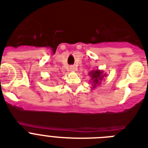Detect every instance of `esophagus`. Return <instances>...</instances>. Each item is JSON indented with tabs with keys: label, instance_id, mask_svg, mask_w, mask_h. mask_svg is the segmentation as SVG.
I'll list each match as a JSON object with an SVG mask.
<instances>
[{
	"label": "esophagus",
	"instance_id": "1",
	"mask_svg": "<svg viewBox=\"0 0 148 148\" xmlns=\"http://www.w3.org/2000/svg\"><path fill=\"white\" fill-rule=\"evenodd\" d=\"M70 70H71V71H77V67H71V68H70Z\"/></svg>",
	"mask_w": 148,
	"mask_h": 148
}]
</instances>
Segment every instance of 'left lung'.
Listing matches in <instances>:
<instances>
[{
    "label": "left lung",
    "mask_w": 148,
    "mask_h": 148,
    "mask_svg": "<svg viewBox=\"0 0 148 148\" xmlns=\"http://www.w3.org/2000/svg\"><path fill=\"white\" fill-rule=\"evenodd\" d=\"M88 75L90 77V82L92 84V89H95L97 88V86L100 85L101 84V81H103V78L107 76V74L103 73V71L99 69L91 71Z\"/></svg>",
    "instance_id": "left-lung-1"
}]
</instances>
